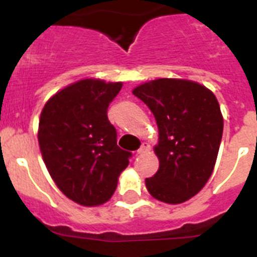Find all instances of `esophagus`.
<instances>
[{
  "instance_id": "34e87169",
  "label": "esophagus",
  "mask_w": 257,
  "mask_h": 257,
  "mask_svg": "<svg viewBox=\"0 0 257 257\" xmlns=\"http://www.w3.org/2000/svg\"><path fill=\"white\" fill-rule=\"evenodd\" d=\"M149 151H151V147H149L148 144H143L142 147H140L139 151H138V154H145L148 153Z\"/></svg>"
}]
</instances>
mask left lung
Instances as JSON below:
<instances>
[{
  "mask_svg": "<svg viewBox=\"0 0 257 257\" xmlns=\"http://www.w3.org/2000/svg\"><path fill=\"white\" fill-rule=\"evenodd\" d=\"M133 94L152 110L160 136L154 147L160 169L145 179L147 189L161 202L183 203L205 187L215 167L224 127L219 101L205 86L179 78L149 81Z\"/></svg>",
  "mask_w": 257,
  "mask_h": 257,
  "instance_id": "obj_1",
  "label": "left lung"
}]
</instances>
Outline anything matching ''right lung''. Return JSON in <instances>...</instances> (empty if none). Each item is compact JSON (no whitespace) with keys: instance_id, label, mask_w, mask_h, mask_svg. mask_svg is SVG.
Here are the masks:
<instances>
[{"instance_id":"add662e5","label":"right lung","mask_w":257,"mask_h":257,"mask_svg":"<svg viewBox=\"0 0 257 257\" xmlns=\"http://www.w3.org/2000/svg\"><path fill=\"white\" fill-rule=\"evenodd\" d=\"M121 88L122 82L81 79L50 97L41 112L38 144L47 171L81 206L105 203L128 166L131 153L117 145L106 115Z\"/></svg>"}]
</instances>
